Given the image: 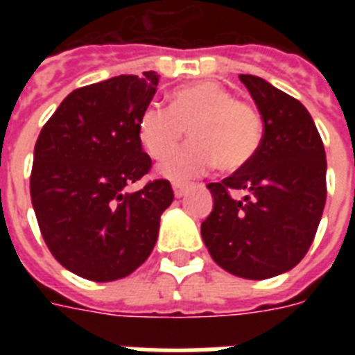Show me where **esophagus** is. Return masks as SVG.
Segmentation results:
<instances>
[{
  "instance_id": "34e87169",
  "label": "esophagus",
  "mask_w": 355,
  "mask_h": 355,
  "mask_svg": "<svg viewBox=\"0 0 355 355\" xmlns=\"http://www.w3.org/2000/svg\"><path fill=\"white\" fill-rule=\"evenodd\" d=\"M186 188H188L186 184L173 182V191H175V197H177V199H180V197H182V195L186 193Z\"/></svg>"
}]
</instances>
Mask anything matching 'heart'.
Returning a JSON list of instances; mask_svg holds the SVG:
<instances>
[{"mask_svg":"<svg viewBox=\"0 0 355 355\" xmlns=\"http://www.w3.org/2000/svg\"><path fill=\"white\" fill-rule=\"evenodd\" d=\"M189 128L192 141L160 166L164 177L188 180L216 166L223 173L239 171L258 155L263 119L250 103L234 99L216 80H199L171 92V105L150 103L138 118L144 149L162 160Z\"/></svg>","mask_w":355,"mask_h":355,"instance_id":"obj_1","label":"heart"}]
</instances>
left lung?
I'll list each match as a JSON object with an SVG mask.
<instances>
[{"mask_svg": "<svg viewBox=\"0 0 355 355\" xmlns=\"http://www.w3.org/2000/svg\"><path fill=\"white\" fill-rule=\"evenodd\" d=\"M239 80L261 114L263 139L247 167L206 186L214 208L200 234L219 267L265 280L291 270L313 243L326 202V153L302 103L256 75Z\"/></svg>", "mask_w": 355, "mask_h": 355, "instance_id": "left-lung-1", "label": "left lung"}]
</instances>
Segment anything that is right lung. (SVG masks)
<instances>
[{
  "mask_svg": "<svg viewBox=\"0 0 355 355\" xmlns=\"http://www.w3.org/2000/svg\"><path fill=\"white\" fill-rule=\"evenodd\" d=\"M158 79L145 71L77 88L36 139L31 200L42 237L58 263L86 280H119L138 269L175 197L164 178L125 191L153 164L138 118Z\"/></svg>",
  "mask_w": 355,
  "mask_h": 355,
  "instance_id": "obj_1",
  "label": "right lung"
}]
</instances>
